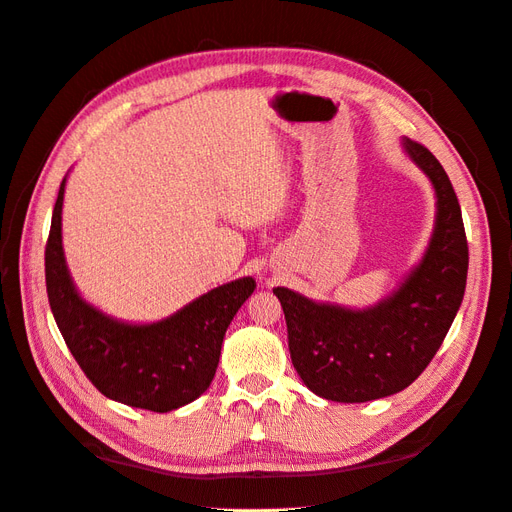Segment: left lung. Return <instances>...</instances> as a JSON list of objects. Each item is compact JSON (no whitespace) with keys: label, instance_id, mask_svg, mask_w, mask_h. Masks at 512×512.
<instances>
[{"label":"left lung","instance_id":"left-lung-1","mask_svg":"<svg viewBox=\"0 0 512 512\" xmlns=\"http://www.w3.org/2000/svg\"><path fill=\"white\" fill-rule=\"evenodd\" d=\"M404 147L438 198L429 247L406 282L356 312L273 290L286 316L292 365L324 399L361 404L404 391L436 356L466 292L468 239L451 179L427 147L410 138Z\"/></svg>","mask_w":512,"mask_h":512}]
</instances>
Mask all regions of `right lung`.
<instances>
[{"mask_svg":"<svg viewBox=\"0 0 512 512\" xmlns=\"http://www.w3.org/2000/svg\"><path fill=\"white\" fill-rule=\"evenodd\" d=\"M59 185L51 232L44 250L51 312L76 363L108 399L151 412H170L203 395L220 363L230 320L256 288L241 277L198 297L177 314L153 324L108 318L76 292L61 247Z\"/></svg>","mask_w":512,"mask_h":512,"instance_id":"1","label":"right lung"}]
</instances>
